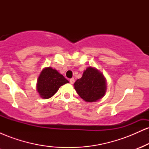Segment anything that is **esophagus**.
Here are the masks:
<instances>
[{
	"label": "esophagus",
	"mask_w": 149,
	"mask_h": 149,
	"mask_svg": "<svg viewBox=\"0 0 149 149\" xmlns=\"http://www.w3.org/2000/svg\"><path fill=\"white\" fill-rule=\"evenodd\" d=\"M74 82H75V79L73 78L70 79V83H71V84H73V83H74Z\"/></svg>",
	"instance_id": "esophagus-1"
}]
</instances>
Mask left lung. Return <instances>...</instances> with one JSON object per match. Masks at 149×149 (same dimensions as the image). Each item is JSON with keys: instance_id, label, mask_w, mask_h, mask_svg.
<instances>
[{"instance_id": "obj_1", "label": "left lung", "mask_w": 149, "mask_h": 149, "mask_svg": "<svg viewBox=\"0 0 149 149\" xmlns=\"http://www.w3.org/2000/svg\"><path fill=\"white\" fill-rule=\"evenodd\" d=\"M78 95L87 102H95L104 96L107 83L104 75L93 67H88L83 76L74 83Z\"/></svg>"}]
</instances>
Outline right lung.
I'll return each instance as SVG.
<instances>
[{
    "label": "right lung",
    "mask_w": 149,
    "mask_h": 149,
    "mask_svg": "<svg viewBox=\"0 0 149 149\" xmlns=\"http://www.w3.org/2000/svg\"><path fill=\"white\" fill-rule=\"evenodd\" d=\"M69 83L57 70L51 67L42 70L37 81V91L42 99H49L56 93L61 85Z\"/></svg>",
    "instance_id": "add662e5"
}]
</instances>
